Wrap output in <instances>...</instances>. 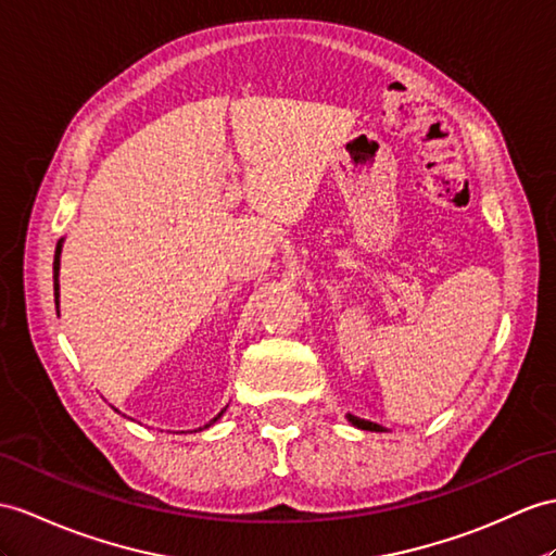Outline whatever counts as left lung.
<instances>
[{
	"label": "left lung",
	"mask_w": 556,
	"mask_h": 556,
	"mask_svg": "<svg viewBox=\"0 0 556 556\" xmlns=\"http://www.w3.org/2000/svg\"><path fill=\"white\" fill-rule=\"evenodd\" d=\"M349 422L354 425V427H358V429H365V431H384V427H380V425H375V422H368V419H361V417H354V415H349Z\"/></svg>",
	"instance_id": "1"
}]
</instances>
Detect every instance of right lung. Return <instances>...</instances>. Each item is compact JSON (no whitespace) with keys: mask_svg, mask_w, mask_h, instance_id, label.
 <instances>
[{"mask_svg":"<svg viewBox=\"0 0 556 556\" xmlns=\"http://www.w3.org/2000/svg\"><path fill=\"white\" fill-rule=\"evenodd\" d=\"M61 248H63V238L59 240V245H56V254H53V296H56V308H59V268H61ZM224 415V410L216 415L210 425H205V429L207 427H212L216 419H219Z\"/></svg>","mask_w":556,"mask_h":556,"instance_id":"obj_1","label":"right lung"}]
</instances>
